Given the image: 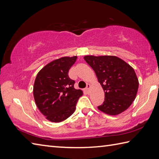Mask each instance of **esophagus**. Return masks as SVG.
<instances>
[{
  "mask_svg": "<svg viewBox=\"0 0 159 159\" xmlns=\"http://www.w3.org/2000/svg\"><path fill=\"white\" fill-rule=\"evenodd\" d=\"M89 88H90V85H89V84H87V87H85V92H88Z\"/></svg>",
  "mask_w": 159,
  "mask_h": 159,
  "instance_id": "obj_1",
  "label": "esophagus"
}]
</instances>
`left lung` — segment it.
<instances>
[{"label": "left lung", "instance_id": "obj_1", "mask_svg": "<svg viewBox=\"0 0 159 159\" xmlns=\"http://www.w3.org/2000/svg\"><path fill=\"white\" fill-rule=\"evenodd\" d=\"M104 91V101L98 109L110 116L124 112L137 96L139 81L133 67L117 57L85 56Z\"/></svg>", "mask_w": 159, "mask_h": 159}]
</instances>
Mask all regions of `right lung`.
Wrapping results in <instances>:
<instances>
[{
    "label": "right lung",
    "mask_w": 159,
    "mask_h": 159,
    "mask_svg": "<svg viewBox=\"0 0 159 159\" xmlns=\"http://www.w3.org/2000/svg\"><path fill=\"white\" fill-rule=\"evenodd\" d=\"M77 57H62L47 64L38 72L33 86L36 105L47 120L61 122L76 109L83 92L74 87L75 81L68 76Z\"/></svg>",
    "instance_id": "add662e5"
}]
</instances>
